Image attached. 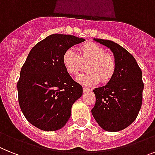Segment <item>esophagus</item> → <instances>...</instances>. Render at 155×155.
I'll list each match as a JSON object with an SVG mask.
<instances>
[{
  "mask_svg": "<svg viewBox=\"0 0 155 155\" xmlns=\"http://www.w3.org/2000/svg\"><path fill=\"white\" fill-rule=\"evenodd\" d=\"M90 91H92L91 89L86 88V87H83V92H84V93H89V92Z\"/></svg>",
  "mask_w": 155,
  "mask_h": 155,
  "instance_id": "1",
  "label": "esophagus"
}]
</instances>
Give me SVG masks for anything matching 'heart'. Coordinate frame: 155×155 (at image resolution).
<instances>
[{
  "mask_svg": "<svg viewBox=\"0 0 155 155\" xmlns=\"http://www.w3.org/2000/svg\"><path fill=\"white\" fill-rule=\"evenodd\" d=\"M62 62L67 72L78 75L88 63L89 72L77 78L78 81L85 85H94L101 80L108 82L116 71V60L103 47L94 43H87L79 48V54L74 50L68 49L62 56Z\"/></svg>",
  "mask_w": 155,
  "mask_h": 155,
  "instance_id": "heart-1",
  "label": "heart"
}]
</instances>
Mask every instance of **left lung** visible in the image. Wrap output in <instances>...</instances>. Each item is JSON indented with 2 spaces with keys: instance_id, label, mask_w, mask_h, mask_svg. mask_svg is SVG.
<instances>
[{
  "instance_id": "1",
  "label": "left lung",
  "mask_w": 155,
  "mask_h": 155,
  "mask_svg": "<svg viewBox=\"0 0 155 155\" xmlns=\"http://www.w3.org/2000/svg\"><path fill=\"white\" fill-rule=\"evenodd\" d=\"M93 40L109 48L116 60V71L106 85L93 89L96 96L92 114L104 131L126 128L137 117L143 101L142 70L132 54L118 43L106 39Z\"/></svg>"
}]
</instances>
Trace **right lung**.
Listing matches in <instances>:
<instances>
[{
	"label": "right lung",
	"instance_id": "add662e5",
	"mask_svg": "<svg viewBox=\"0 0 155 155\" xmlns=\"http://www.w3.org/2000/svg\"><path fill=\"white\" fill-rule=\"evenodd\" d=\"M85 39L53 34L29 52L17 82L18 99L27 120L37 128L54 131L68 122L71 108L82 95L62 62L63 54Z\"/></svg>",
	"mask_w": 155,
	"mask_h": 155
}]
</instances>
